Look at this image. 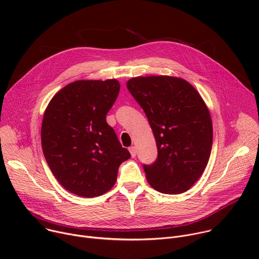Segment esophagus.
Masks as SVG:
<instances>
[{"mask_svg":"<svg viewBox=\"0 0 259 259\" xmlns=\"http://www.w3.org/2000/svg\"><path fill=\"white\" fill-rule=\"evenodd\" d=\"M129 152L131 154V157L135 158V156H136V147L135 146H130L129 147Z\"/></svg>","mask_w":259,"mask_h":259,"instance_id":"esophagus-1","label":"esophagus"}]
</instances>
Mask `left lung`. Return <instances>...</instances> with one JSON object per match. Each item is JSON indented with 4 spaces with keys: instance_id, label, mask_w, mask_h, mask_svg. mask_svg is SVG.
<instances>
[{
    "instance_id": "1",
    "label": "left lung",
    "mask_w": 259,
    "mask_h": 259,
    "mask_svg": "<svg viewBox=\"0 0 259 259\" xmlns=\"http://www.w3.org/2000/svg\"><path fill=\"white\" fill-rule=\"evenodd\" d=\"M127 88L154 132L158 157L143 164L146 179L163 194H181L203 174L211 154L213 130L209 110L186 80L151 76L132 78Z\"/></svg>"
}]
</instances>
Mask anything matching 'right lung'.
<instances>
[{"label":"right lung","instance_id":"1","mask_svg":"<svg viewBox=\"0 0 259 259\" xmlns=\"http://www.w3.org/2000/svg\"><path fill=\"white\" fill-rule=\"evenodd\" d=\"M119 91L115 79L76 81L56 93L45 110V159L61 186L77 196L93 198L109 191L120 165L131 157L106 122Z\"/></svg>","mask_w":259,"mask_h":259}]
</instances>
